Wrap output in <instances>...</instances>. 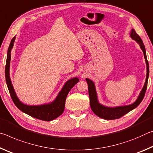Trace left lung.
<instances>
[{
  "label": "left lung",
  "mask_w": 153,
  "mask_h": 153,
  "mask_svg": "<svg viewBox=\"0 0 153 153\" xmlns=\"http://www.w3.org/2000/svg\"><path fill=\"white\" fill-rule=\"evenodd\" d=\"M130 36L132 39L135 40L137 43L140 45V48L142 49V51L144 53L145 61L146 63L147 66V74H146V82H145L144 85L142 88L141 92H140V96L137 97V99L134 104L131 105H128V106H118L114 108H109L106 107L100 104L98 101H97V94L96 91V88H95V85L91 80L88 79H86V81L88 84V91H89V102H90V106L91 108L95 114H96L97 117H100V118L106 119V120H113L119 119L124 116L125 114L128 113L129 111H132V110L136 108L138 106V105L141 103V102L143 100L145 93H146V89H147V84H148V79H149V62L147 60L146 57V49H145L144 45L142 42V39L139 36L134 29H132L131 31V34H130Z\"/></svg>",
  "instance_id": "8db88e82"
}]
</instances>
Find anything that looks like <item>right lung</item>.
I'll list each match as a JSON object with an SVG mask.
<instances>
[{
  "label": "right lung",
  "mask_w": 153,
  "mask_h": 153,
  "mask_svg": "<svg viewBox=\"0 0 153 153\" xmlns=\"http://www.w3.org/2000/svg\"><path fill=\"white\" fill-rule=\"evenodd\" d=\"M16 37L12 39L11 43L9 45L8 51H7V62L5 66V78L6 82L8 87L10 96L13 100L15 105L18 108L24 112V113L30 115L34 118L38 119L42 121H52L57 117H59L64 111L65 102H66V97L68 94L69 91L77 82L79 81V79L76 77L68 81L65 83L63 88L59 92L56 99L51 104L41 105V106H27L24 104L19 101L17 98L16 93H15L13 85L11 84V79L9 76V67H10V60H11V51L13 48V43Z\"/></svg>",
  "instance_id": "right-lung-1"
}]
</instances>
